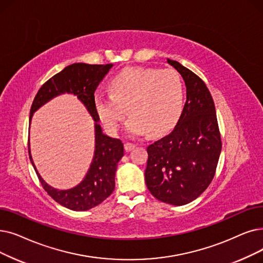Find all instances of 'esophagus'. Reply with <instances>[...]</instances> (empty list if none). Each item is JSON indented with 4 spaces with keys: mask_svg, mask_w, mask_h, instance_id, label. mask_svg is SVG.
<instances>
[{
    "mask_svg": "<svg viewBox=\"0 0 263 263\" xmlns=\"http://www.w3.org/2000/svg\"><path fill=\"white\" fill-rule=\"evenodd\" d=\"M136 147V145L134 144V143H125L124 144V149L127 151V152H131L132 149H134V148Z\"/></svg>",
    "mask_w": 263,
    "mask_h": 263,
    "instance_id": "esophagus-1",
    "label": "esophagus"
}]
</instances>
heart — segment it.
<instances>
[{
	"label": "heart",
	"mask_w": 263,
	"mask_h": 263,
	"mask_svg": "<svg viewBox=\"0 0 263 263\" xmlns=\"http://www.w3.org/2000/svg\"><path fill=\"white\" fill-rule=\"evenodd\" d=\"M110 95L95 96L96 112L109 132H117L131 114L125 129L131 136L170 130L184 107V84L173 70L128 67L111 78Z\"/></svg>",
	"instance_id": "1"
}]
</instances>
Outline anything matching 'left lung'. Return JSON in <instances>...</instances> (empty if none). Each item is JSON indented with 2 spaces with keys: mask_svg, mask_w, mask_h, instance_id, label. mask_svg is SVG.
Instances as JSON below:
<instances>
[{
  "mask_svg": "<svg viewBox=\"0 0 263 263\" xmlns=\"http://www.w3.org/2000/svg\"><path fill=\"white\" fill-rule=\"evenodd\" d=\"M186 85V103L170 134L147 147L145 181L152 195L185 205L211 184L221 153L213 98L202 79L179 62L166 59Z\"/></svg>",
  "mask_w": 263,
  "mask_h": 263,
  "instance_id": "obj_1",
  "label": "left lung"
}]
</instances>
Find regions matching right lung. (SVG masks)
I'll return each instance as SVG.
<instances>
[{
    "instance_id": "add662e5",
    "label": "right lung",
    "mask_w": 263,
    "mask_h": 263,
    "mask_svg": "<svg viewBox=\"0 0 263 263\" xmlns=\"http://www.w3.org/2000/svg\"><path fill=\"white\" fill-rule=\"evenodd\" d=\"M109 64L73 63L45 83L31 106L29 123L33 114L50 100L64 93L73 95L82 102L95 121V154L84 179L71 189L59 190L45 181L33 162L30 140L29 156L43 188L62 206L76 211H88L107 199L115 189V174L118 162L123 157V143L103 133L95 108V92L100 82L108 73Z\"/></svg>"
}]
</instances>
